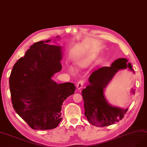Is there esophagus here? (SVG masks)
I'll return each instance as SVG.
<instances>
[{
	"mask_svg": "<svg viewBox=\"0 0 147 147\" xmlns=\"http://www.w3.org/2000/svg\"><path fill=\"white\" fill-rule=\"evenodd\" d=\"M84 84V81L83 80H79L76 85V87H77L78 90H80L81 88H82Z\"/></svg>",
	"mask_w": 147,
	"mask_h": 147,
	"instance_id": "34e87169",
	"label": "esophagus"
}]
</instances>
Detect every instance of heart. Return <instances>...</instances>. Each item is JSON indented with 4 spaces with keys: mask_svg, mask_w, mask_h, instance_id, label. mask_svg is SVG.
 <instances>
[{
    "mask_svg": "<svg viewBox=\"0 0 147 147\" xmlns=\"http://www.w3.org/2000/svg\"><path fill=\"white\" fill-rule=\"evenodd\" d=\"M95 59L94 56H92V57H85L82 59L80 60L79 61H78L76 63L77 67H81V68H84L87 67L89 64L91 63V62L94 61V59ZM68 71L71 73L73 74L74 73V70L72 67H69L68 68Z\"/></svg>",
    "mask_w": 147,
    "mask_h": 147,
    "instance_id": "obj_1",
    "label": "heart"
}]
</instances>
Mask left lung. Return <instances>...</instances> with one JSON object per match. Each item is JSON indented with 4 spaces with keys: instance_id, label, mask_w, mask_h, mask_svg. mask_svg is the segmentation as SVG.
Segmentation results:
<instances>
[{
    "instance_id": "left-lung-1",
    "label": "left lung",
    "mask_w": 147,
    "mask_h": 147,
    "mask_svg": "<svg viewBox=\"0 0 147 147\" xmlns=\"http://www.w3.org/2000/svg\"><path fill=\"white\" fill-rule=\"evenodd\" d=\"M127 62L125 58H119L114 61L110 67H102L90 76V84L82 90V94L85 115L93 125L98 127L111 125L121 121L127 113L128 108L123 109L108 104L104 90L119 70L128 68L134 73L131 63ZM131 93H135L133 89Z\"/></svg>"
}]
</instances>
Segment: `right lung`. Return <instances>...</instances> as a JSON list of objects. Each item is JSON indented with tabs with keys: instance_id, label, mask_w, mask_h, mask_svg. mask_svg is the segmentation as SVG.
Here are the masks:
<instances>
[{
	"instance_id": "right-lung-1",
	"label": "right lung",
	"mask_w": 147,
	"mask_h": 147,
	"mask_svg": "<svg viewBox=\"0 0 147 147\" xmlns=\"http://www.w3.org/2000/svg\"><path fill=\"white\" fill-rule=\"evenodd\" d=\"M58 37V36H57ZM40 41L16 62L9 83L14 109L34 129L56 128L62 120V105L74 94V84H57L51 79L62 69V47Z\"/></svg>"
}]
</instances>
